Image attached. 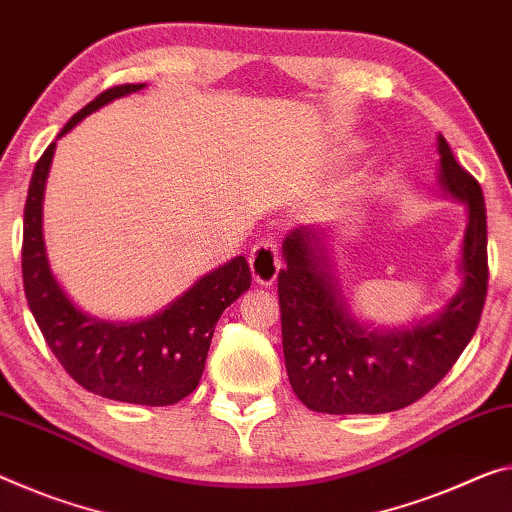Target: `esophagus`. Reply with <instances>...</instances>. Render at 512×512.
Returning a JSON list of instances; mask_svg holds the SVG:
<instances>
[{
	"instance_id": "1",
	"label": "esophagus",
	"mask_w": 512,
	"mask_h": 512,
	"mask_svg": "<svg viewBox=\"0 0 512 512\" xmlns=\"http://www.w3.org/2000/svg\"><path fill=\"white\" fill-rule=\"evenodd\" d=\"M248 264H250V273H253V280L257 282V285H266V287L273 285L282 269L278 243H275L273 239H264V241L255 243L253 250H250Z\"/></svg>"
}]
</instances>
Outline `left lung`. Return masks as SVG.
Masks as SVG:
<instances>
[{
  "label": "left lung",
  "mask_w": 512,
  "mask_h": 512,
  "mask_svg": "<svg viewBox=\"0 0 512 512\" xmlns=\"http://www.w3.org/2000/svg\"><path fill=\"white\" fill-rule=\"evenodd\" d=\"M437 184L465 205L460 287L440 312L401 328L355 316L337 275L330 225H298L282 241L278 275L282 351L289 383L307 408L328 415H380L431 392L472 342L488 291L483 191L437 134Z\"/></svg>",
  "instance_id": "left-lung-1"
}]
</instances>
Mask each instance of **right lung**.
Masks as SVG:
<instances>
[{"mask_svg": "<svg viewBox=\"0 0 512 512\" xmlns=\"http://www.w3.org/2000/svg\"><path fill=\"white\" fill-rule=\"evenodd\" d=\"M145 84L116 86L68 120L56 141L93 111ZM56 141L38 159L29 182L22 232V280L29 310L47 346L77 383L104 399L173 405L198 387L218 319L250 289L246 257L202 275L164 310L139 321H109L81 310L56 280L43 234V200Z\"/></svg>", "mask_w": 512, "mask_h": 512, "instance_id": "add662e5", "label": "right lung"}]
</instances>
